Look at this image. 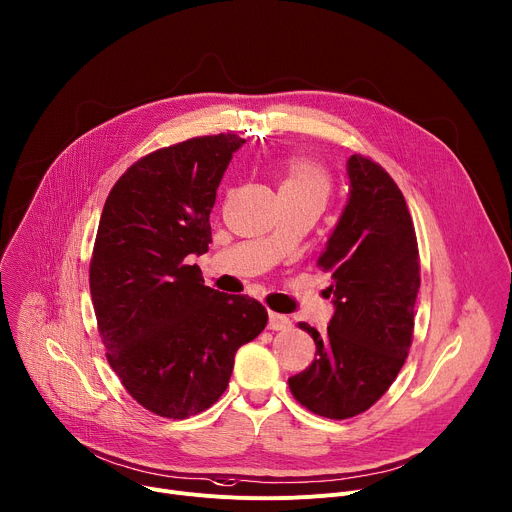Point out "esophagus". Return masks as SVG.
I'll list each match as a JSON object with an SVG mask.
<instances>
[{
    "label": "esophagus",
    "instance_id": "obj_1",
    "mask_svg": "<svg viewBox=\"0 0 512 512\" xmlns=\"http://www.w3.org/2000/svg\"><path fill=\"white\" fill-rule=\"evenodd\" d=\"M267 327L271 331H286L292 327V320L286 314H277V312H269V322Z\"/></svg>",
    "mask_w": 512,
    "mask_h": 512
}]
</instances>
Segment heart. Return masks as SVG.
<instances>
[{
	"label": "heart",
	"mask_w": 512,
	"mask_h": 512,
	"mask_svg": "<svg viewBox=\"0 0 512 512\" xmlns=\"http://www.w3.org/2000/svg\"><path fill=\"white\" fill-rule=\"evenodd\" d=\"M329 188V175L316 163L296 157L284 165V179L280 185L282 194H312L324 200L329 194Z\"/></svg>",
	"instance_id": "b5f03b06"
}]
</instances>
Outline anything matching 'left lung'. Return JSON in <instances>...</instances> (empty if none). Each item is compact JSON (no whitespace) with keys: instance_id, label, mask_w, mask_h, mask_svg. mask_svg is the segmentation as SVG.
I'll list each match as a JSON object with an SVG mask.
<instances>
[{"instance_id":"1","label":"left lung","mask_w":512,"mask_h":512,"mask_svg":"<svg viewBox=\"0 0 512 512\" xmlns=\"http://www.w3.org/2000/svg\"><path fill=\"white\" fill-rule=\"evenodd\" d=\"M349 200L318 267L331 275L335 314L324 333L306 322L314 361L288 380L314 414L351 418L374 406L402 369L414 331L421 261L406 200L367 157L347 161Z\"/></svg>"}]
</instances>
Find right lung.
Returning <instances> with one entry per match:
<instances>
[{"mask_svg":"<svg viewBox=\"0 0 512 512\" xmlns=\"http://www.w3.org/2000/svg\"><path fill=\"white\" fill-rule=\"evenodd\" d=\"M243 143L196 136L138 159L98 226L89 290L108 363L138 404L175 421L222 396L237 349L267 324L261 302L204 286L188 265L212 243L216 190Z\"/></svg>","mask_w":512,"mask_h":512,"instance_id":"obj_1","label":"right lung"}]
</instances>
